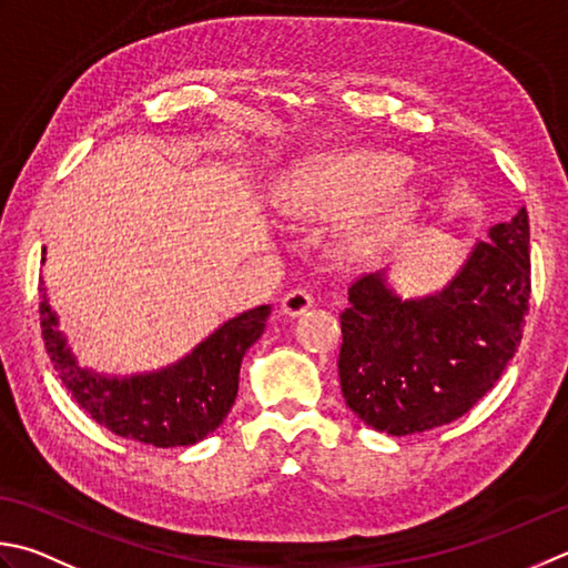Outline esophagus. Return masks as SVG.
Listing matches in <instances>:
<instances>
[{
	"instance_id": "obj_1",
	"label": "esophagus",
	"mask_w": 568,
	"mask_h": 568,
	"mask_svg": "<svg viewBox=\"0 0 568 568\" xmlns=\"http://www.w3.org/2000/svg\"><path fill=\"white\" fill-rule=\"evenodd\" d=\"M310 307H313V295H310L307 291H303V287H297V291H291L281 300V313L285 317L303 315V313H307Z\"/></svg>"
}]
</instances>
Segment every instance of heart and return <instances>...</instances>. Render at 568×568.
Segmentation results:
<instances>
[{
  "mask_svg": "<svg viewBox=\"0 0 568 568\" xmlns=\"http://www.w3.org/2000/svg\"><path fill=\"white\" fill-rule=\"evenodd\" d=\"M408 164L388 152L342 150L300 164L277 189V204L295 219L320 221L361 209L344 229L354 253L382 246L416 216L420 196L404 174Z\"/></svg>",
  "mask_w": 568,
  "mask_h": 568,
  "instance_id": "obj_1",
  "label": "heart"
}]
</instances>
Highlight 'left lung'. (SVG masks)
<instances>
[{"label":"left lung","instance_id":"1","mask_svg":"<svg viewBox=\"0 0 568 568\" xmlns=\"http://www.w3.org/2000/svg\"><path fill=\"white\" fill-rule=\"evenodd\" d=\"M529 291L525 206L487 231L440 291L404 297L388 271L359 277L339 315L344 402L388 436L468 414L515 357Z\"/></svg>","mask_w":568,"mask_h":568}]
</instances>
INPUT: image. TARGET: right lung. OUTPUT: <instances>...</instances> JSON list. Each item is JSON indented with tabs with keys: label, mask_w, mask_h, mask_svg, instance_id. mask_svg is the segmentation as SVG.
Instances as JSON below:
<instances>
[{
	"label": "right lung",
	"mask_w": 568,
	"mask_h": 568,
	"mask_svg": "<svg viewBox=\"0 0 568 568\" xmlns=\"http://www.w3.org/2000/svg\"><path fill=\"white\" fill-rule=\"evenodd\" d=\"M39 291L41 335L75 404L115 436L154 448L194 446L224 424L239 394L243 354L263 335L271 315V305L243 310L182 359L154 372L120 376L78 364L69 337L59 327V315L49 303L43 277Z\"/></svg>",
	"instance_id": "obj_1"
}]
</instances>
